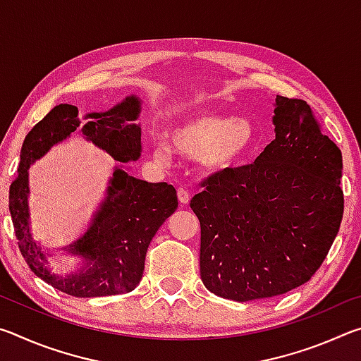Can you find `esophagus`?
I'll use <instances>...</instances> for the list:
<instances>
[{"mask_svg":"<svg viewBox=\"0 0 361 361\" xmlns=\"http://www.w3.org/2000/svg\"><path fill=\"white\" fill-rule=\"evenodd\" d=\"M189 199H191V194L188 192V189L178 188V200H180V202H181L183 205H185V204L189 202Z\"/></svg>","mask_w":361,"mask_h":361,"instance_id":"1","label":"esophagus"}]
</instances>
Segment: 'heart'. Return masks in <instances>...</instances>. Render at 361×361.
I'll return each mask as SVG.
<instances>
[{
	"label": "heart",
	"mask_w": 361,
	"mask_h": 361,
	"mask_svg": "<svg viewBox=\"0 0 361 361\" xmlns=\"http://www.w3.org/2000/svg\"><path fill=\"white\" fill-rule=\"evenodd\" d=\"M170 149L186 157H199L209 170H229L239 164L253 143V127L231 114L199 111L176 119L167 132ZM157 162H167L169 148L152 149Z\"/></svg>",
	"instance_id": "b5f03b06"
}]
</instances>
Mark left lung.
<instances>
[{
    "label": "left lung",
    "instance_id": "obj_1",
    "mask_svg": "<svg viewBox=\"0 0 361 361\" xmlns=\"http://www.w3.org/2000/svg\"><path fill=\"white\" fill-rule=\"evenodd\" d=\"M276 140L250 166L200 183V277L232 301L274 298L309 282L344 213L342 154L309 103L277 95Z\"/></svg>",
    "mask_w": 361,
    "mask_h": 361
}]
</instances>
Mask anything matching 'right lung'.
I'll use <instances>...</instances> for the list:
<instances>
[{
    "instance_id": "obj_1",
    "label": "right lung",
    "mask_w": 361,
    "mask_h": 361,
    "mask_svg": "<svg viewBox=\"0 0 361 361\" xmlns=\"http://www.w3.org/2000/svg\"><path fill=\"white\" fill-rule=\"evenodd\" d=\"M78 108L54 106L23 140L19 175L9 188V212L17 245L28 267L54 288L76 298L124 295L140 283L145 256L152 237L178 207L176 191L167 183H148L116 169L108 195L81 239L65 248L82 256L76 274L56 276L46 269V253L32 240L28 226V167L52 145L81 127L85 138L105 149L114 161L129 164L142 156V129L133 124L140 114V100L126 102L106 113H92L81 126Z\"/></svg>"
}]
</instances>
